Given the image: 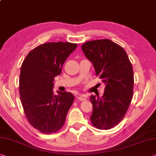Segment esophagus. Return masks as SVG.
I'll use <instances>...</instances> for the list:
<instances>
[{
    "mask_svg": "<svg viewBox=\"0 0 156 156\" xmlns=\"http://www.w3.org/2000/svg\"><path fill=\"white\" fill-rule=\"evenodd\" d=\"M86 98H87V96L85 94H79L77 95V98L81 101H86Z\"/></svg>",
    "mask_w": 156,
    "mask_h": 156,
    "instance_id": "esophagus-1",
    "label": "esophagus"
}]
</instances>
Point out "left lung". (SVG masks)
<instances>
[{"label":"left lung","instance_id":"1","mask_svg":"<svg viewBox=\"0 0 156 156\" xmlns=\"http://www.w3.org/2000/svg\"><path fill=\"white\" fill-rule=\"evenodd\" d=\"M81 48L92 62L96 75L105 83L102 97H90L91 122L98 129H110L123 119L131 103L134 85L131 62L124 49L108 39L87 41Z\"/></svg>","mask_w":156,"mask_h":156}]
</instances>
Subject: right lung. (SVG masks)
Segmentation results:
<instances>
[{"label":"right lung","instance_id":"right-lung-1","mask_svg":"<svg viewBox=\"0 0 156 156\" xmlns=\"http://www.w3.org/2000/svg\"><path fill=\"white\" fill-rule=\"evenodd\" d=\"M77 44L47 42L28 53L22 63L19 94L28 122L44 134L58 132L64 126L74 101L71 92L53 93V81Z\"/></svg>","mask_w":156,"mask_h":156}]
</instances>
